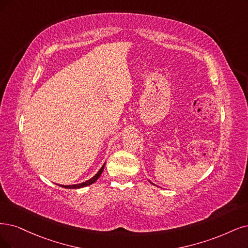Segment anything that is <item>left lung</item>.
Masks as SVG:
<instances>
[{
    "instance_id": "1",
    "label": "left lung",
    "mask_w": 248,
    "mask_h": 248,
    "mask_svg": "<svg viewBox=\"0 0 248 248\" xmlns=\"http://www.w3.org/2000/svg\"><path fill=\"white\" fill-rule=\"evenodd\" d=\"M149 182H150V181H149ZM150 183H151V182H150ZM151 184H153V183H151ZM153 185H154V184H153Z\"/></svg>"
}]
</instances>
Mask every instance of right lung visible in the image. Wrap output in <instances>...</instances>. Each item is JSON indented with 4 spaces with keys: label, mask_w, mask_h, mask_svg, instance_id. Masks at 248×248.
<instances>
[{
    "label": "right lung",
    "mask_w": 248,
    "mask_h": 248,
    "mask_svg": "<svg viewBox=\"0 0 248 248\" xmlns=\"http://www.w3.org/2000/svg\"><path fill=\"white\" fill-rule=\"evenodd\" d=\"M104 167H105V163L103 164L102 167H101V169L98 170V172L96 173V175L93 178H91L90 180H88L86 182H82V183H80V184H75V185H60V187L65 188V189H79V188H84V187H87V186H90L92 184H94V183L101 176V173H102V171L104 170Z\"/></svg>",
    "instance_id": "obj_1"
}]
</instances>
